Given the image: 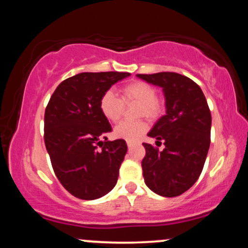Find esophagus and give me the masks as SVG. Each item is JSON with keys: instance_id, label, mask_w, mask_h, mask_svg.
<instances>
[{"instance_id": "esophagus-1", "label": "esophagus", "mask_w": 248, "mask_h": 248, "mask_svg": "<svg viewBox=\"0 0 248 248\" xmlns=\"http://www.w3.org/2000/svg\"><path fill=\"white\" fill-rule=\"evenodd\" d=\"M134 144H135V142H133V141H127V146L129 147V148L133 147Z\"/></svg>"}]
</instances>
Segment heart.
<instances>
[{
	"label": "heart",
	"mask_w": 248,
	"mask_h": 248,
	"mask_svg": "<svg viewBox=\"0 0 248 248\" xmlns=\"http://www.w3.org/2000/svg\"><path fill=\"white\" fill-rule=\"evenodd\" d=\"M121 99L112 91H106L99 101V108L104 118L109 122H118L124 109V104L138 102L140 105L138 116L156 120L162 115L164 102L157 96L156 88L142 80H134L124 85L120 90ZM148 130L144 120L122 121L114 128V136L126 141H136Z\"/></svg>",
	"instance_id": "1"
}]
</instances>
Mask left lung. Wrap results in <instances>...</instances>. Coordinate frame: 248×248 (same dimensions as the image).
<instances>
[{
	"instance_id": "8db88e82",
	"label": "left lung",
	"mask_w": 248,
	"mask_h": 248,
	"mask_svg": "<svg viewBox=\"0 0 248 248\" xmlns=\"http://www.w3.org/2000/svg\"><path fill=\"white\" fill-rule=\"evenodd\" d=\"M149 84L163 88L167 114L154 124L148 136L156 144L143 143L142 160L144 182L163 197H176L196 183L210 147L211 112L203 91L195 81L175 72L138 75Z\"/></svg>"
}]
</instances>
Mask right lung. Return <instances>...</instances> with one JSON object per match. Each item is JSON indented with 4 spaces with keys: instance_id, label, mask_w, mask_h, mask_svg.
Here are the masks:
<instances>
[{
    "instance_id": "1",
    "label": "right lung",
    "mask_w": 248,
    "mask_h": 248,
    "mask_svg": "<svg viewBox=\"0 0 248 248\" xmlns=\"http://www.w3.org/2000/svg\"><path fill=\"white\" fill-rule=\"evenodd\" d=\"M128 72H82L58 85L44 115V142L57 178L79 199L100 198L115 186L126 141L112 132L99 101ZM105 140H104L103 139Z\"/></svg>"
}]
</instances>
